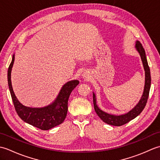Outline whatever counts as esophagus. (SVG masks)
I'll use <instances>...</instances> for the list:
<instances>
[{"instance_id": "34e87169", "label": "esophagus", "mask_w": 160, "mask_h": 160, "mask_svg": "<svg viewBox=\"0 0 160 160\" xmlns=\"http://www.w3.org/2000/svg\"><path fill=\"white\" fill-rule=\"evenodd\" d=\"M82 76V78H85V79H89V72H87V71L83 72Z\"/></svg>"}]
</instances>
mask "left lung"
Masks as SVG:
<instances>
[{
    "instance_id": "left-lung-1",
    "label": "left lung",
    "mask_w": 160,
    "mask_h": 160,
    "mask_svg": "<svg viewBox=\"0 0 160 160\" xmlns=\"http://www.w3.org/2000/svg\"><path fill=\"white\" fill-rule=\"evenodd\" d=\"M135 48L137 50V52L139 53V54H140L142 64H143L144 69L145 71V84L144 91L142 95L140 100H139L138 104L135 105L132 109H131L128 112L124 114L118 115L111 113H108L107 112L103 111L102 110L100 109L99 107L98 106L96 94L94 93V92H93L94 109L101 120L108 124L120 127V126L128 123V122L133 120L134 118L138 116V115L142 113V111H143L146 106V104L147 102L151 83L150 69H149L147 57H146L144 49L143 48V47H142L140 42L138 41V40L135 42Z\"/></svg>"
}]
</instances>
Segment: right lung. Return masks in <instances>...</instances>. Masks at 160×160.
Listing matches in <instances>:
<instances>
[{
	"mask_svg": "<svg viewBox=\"0 0 160 160\" xmlns=\"http://www.w3.org/2000/svg\"><path fill=\"white\" fill-rule=\"evenodd\" d=\"M15 54L9 67L8 72V86L13 105L18 116L26 123L41 130H49L62 124L65 119L68 110V100L70 94L79 84L78 80H73L65 83L61 88L58 96L52 103L46 107L33 108L22 104L17 99L12 85L11 73L14 62Z\"/></svg>",
	"mask_w": 160,
	"mask_h": 160,
	"instance_id": "1",
	"label": "right lung"
}]
</instances>
